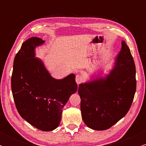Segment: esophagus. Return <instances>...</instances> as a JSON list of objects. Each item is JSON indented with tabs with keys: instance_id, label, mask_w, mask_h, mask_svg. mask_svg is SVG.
I'll return each instance as SVG.
<instances>
[{
	"instance_id": "1",
	"label": "esophagus",
	"mask_w": 146,
	"mask_h": 146,
	"mask_svg": "<svg viewBox=\"0 0 146 146\" xmlns=\"http://www.w3.org/2000/svg\"><path fill=\"white\" fill-rule=\"evenodd\" d=\"M82 80L83 79L82 78L81 75H77L76 77H75V81H76V82L78 84H81L82 82Z\"/></svg>"
}]
</instances>
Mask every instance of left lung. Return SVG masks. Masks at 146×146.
Masks as SVG:
<instances>
[{"label": "left lung", "instance_id": "8db88e82", "mask_svg": "<svg viewBox=\"0 0 146 146\" xmlns=\"http://www.w3.org/2000/svg\"><path fill=\"white\" fill-rule=\"evenodd\" d=\"M136 69L130 48L124 41L115 66L104 78L79 85L84 122L96 130L110 128L126 115L136 91Z\"/></svg>", "mask_w": 146, "mask_h": 146}]
</instances>
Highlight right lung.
<instances>
[{
  "label": "right lung",
  "mask_w": 146,
  "mask_h": 146,
  "mask_svg": "<svg viewBox=\"0 0 146 146\" xmlns=\"http://www.w3.org/2000/svg\"><path fill=\"white\" fill-rule=\"evenodd\" d=\"M44 42L32 37L22 44L15 56L11 84L20 115L42 131H51L61 121L62 108L78 89L75 75L62 80L52 78L42 62L35 58V48Z\"/></svg>",
  "instance_id": "add662e5"
}]
</instances>
